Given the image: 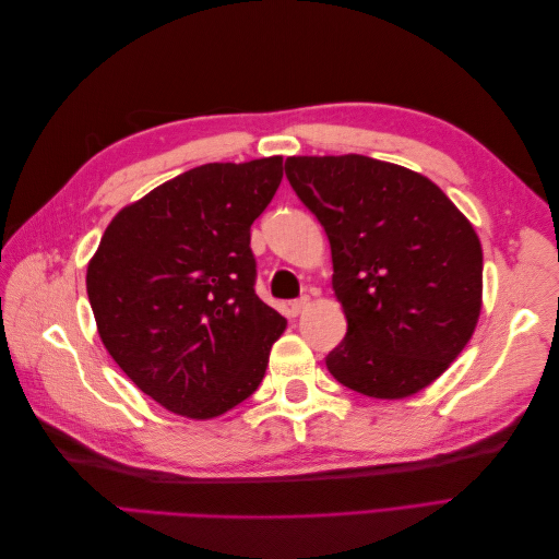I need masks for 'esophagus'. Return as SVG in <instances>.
Segmentation results:
<instances>
[{"label": "esophagus", "instance_id": "34e87169", "mask_svg": "<svg viewBox=\"0 0 559 559\" xmlns=\"http://www.w3.org/2000/svg\"><path fill=\"white\" fill-rule=\"evenodd\" d=\"M308 308H310V298H308V296H300V298L292 300V306H289V310H292L294 317L300 314V312H306Z\"/></svg>", "mask_w": 559, "mask_h": 559}]
</instances>
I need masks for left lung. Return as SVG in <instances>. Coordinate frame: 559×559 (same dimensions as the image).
I'll return each mask as SVG.
<instances>
[{
	"label": "left lung",
	"mask_w": 559,
	"mask_h": 559,
	"mask_svg": "<svg viewBox=\"0 0 559 559\" xmlns=\"http://www.w3.org/2000/svg\"><path fill=\"white\" fill-rule=\"evenodd\" d=\"M286 179L324 226L347 317L329 373L352 392L405 399L443 376L478 324L483 249L433 181L368 156H294Z\"/></svg>",
	"instance_id": "obj_1"
}]
</instances>
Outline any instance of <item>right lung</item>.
I'll return each mask as SVG.
<instances>
[{
    "instance_id": "1",
    "label": "right lung",
    "mask_w": 559,
    "mask_h": 559,
    "mask_svg": "<svg viewBox=\"0 0 559 559\" xmlns=\"http://www.w3.org/2000/svg\"><path fill=\"white\" fill-rule=\"evenodd\" d=\"M282 158L193 167L118 212L86 289L111 359L170 413L210 419L257 392L286 319L253 292L251 224Z\"/></svg>"
}]
</instances>
